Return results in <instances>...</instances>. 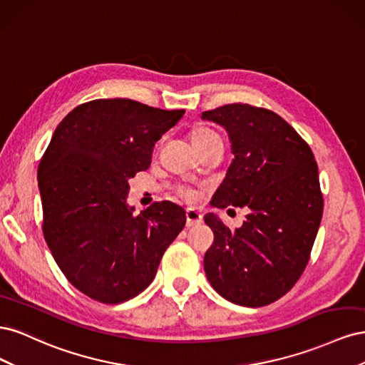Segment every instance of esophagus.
Instances as JSON below:
<instances>
[{
  "mask_svg": "<svg viewBox=\"0 0 365 365\" xmlns=\"http://www.w3.org/2000/svg\"><path fill=\"white\" fill-rule=\"evenodd\" d=\"M185 225L187 227H195V225H200L202 222V215L200 212H196L193 208H189L185 212Z\"/></svg>",
  "mask_w": 365,
  "mask_h": 365,
  "instance_id": "34e87169",
  "label": "esophagus"
}]
</instances>
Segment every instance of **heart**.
Listing matches in <instances>:
<instances>
[{"instance_id": "b5f03b06", "label": "heart", "mask_w": 365, "mask_h": 365, "mask_svg": "<svg viewBox=\"0 0 365 365\" xmlns=\"http://www.w3.org/2000/svg\"><path fill=\"white\" fill-rule=\"evenodd\" d=\"M213 140H220L219 134H216L215 130L207 129V128L196 129V130L193 132V134H192V141H193V145H195L196 148H202V146L207 145V143L213 141ZM180 195L184 197L185 201H190V202H193V201L197 200V192H195L193 189H190V187H181V189H180Z\"/></svg>"}]
</instances>
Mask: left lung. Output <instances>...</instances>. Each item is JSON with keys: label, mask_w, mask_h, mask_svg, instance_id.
Segmentation results:
<instances>
[{"label": "left lung", "mask_w": 365, "mask_h": 365, "mask_svg": "<svg viewBox=\"0 0 365 365\" xmlns=\"http://www.w3.org/2000/svg\"><path fill=\"white\" fill-rule=\"evenodd\" d=\"M201 118L225 128L235 155L210 204L250 208L235 231L204 216L215 235L205 275L225 300L267 306L292 288L311 256L323 216L318 165L307 143L269 109L231 103Z\"/></svg>", "instance_id": "1"}]
</instances>
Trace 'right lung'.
<instances>
[{"label": "right lung", "instance_id": "obj_1", "mask_svg": "<svg viewBox=\"0 0 365 365\" xmlns=\"http://www.w3.org/2000/svg\"><path fill=\"white\" fill-rule=\"evenodd\" d=\"M184 113L98 98L54 130L38 169L43 237L67 280L93 300L117 304L145 291L185 225L170 201L140 215L126 202L128 181L149 168L155 141Z\"/></svg>", "mask_w": 365, "mask_h": 365}]
</instances>
